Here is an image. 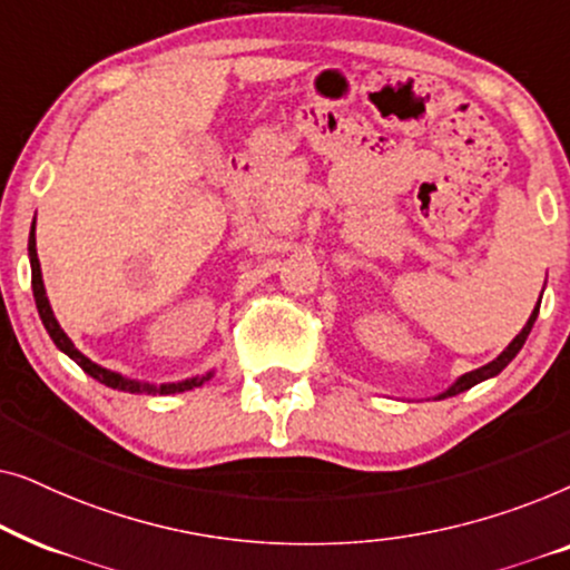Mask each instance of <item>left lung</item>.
I'll list each match as a JSON object with an SVG mask.
<instances>
[{"mask_svg":"<svg viewBox=\"0 0 570 570\" xmlns=\"http://www.w3.org/2000/svg\"><path fill=\"white\" fill-rule=\"evenodd\" d=\"M540 301H542V295H540ZM537 314H540V303H537L534 306V311H532V316L527 318V324H524V330H521L517 337H513L511 342H509V347L503 350L501 355L495 357V361H490L488 365H482V368H478V371H470V373H464V376H459L454 384H451L446 392H441L439 396H435V400H446V396H456V394H462V392H466V389H472L474 384H480V381H488V379H493V376H498V373H501L505 365H509L513 357L519 355V350L524 347V342H527V337H529V332H532V326H534V322H537Z\"/></svg>","mask_w":570,"mask_h":570,"instance_id":"obj_1","label":"left lung"}]
</instances>
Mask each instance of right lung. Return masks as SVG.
<instances>
[{
    "label": "right lung",
    "mask_w": 570,
    "mask_h": 570,
    "mask_svg": "<svg viewBox=\"0 0 570 570\" xmlns=\"http://www.w3.org/2000/svg\"><path fill=\"white\" fill-rule=\"evenodd\" d=\"M28 256H30V275H33V298H36V308H38V316H41V322L46 326V332H49V337L53 340V345H57L61 353L72 357V361L80 365V368L92 376L100 384L111 386V389H119V392H129V394H181V392H189V389H197L205 384L215 376V371L205 373V376H191V379H184V381H170V384H147V381H137V379H127L121 376V373L116 371H108L104 365L92 363L88 355H82L80 350L75 347V342L67 337V332L61 330L57 316H53L51 311V303H49V295H46V287H43V275H41V262H38V252H36V220L30 225V236H28Z\"/></svg>",
    "instance_id": "add662e5"
}]
</instances>
